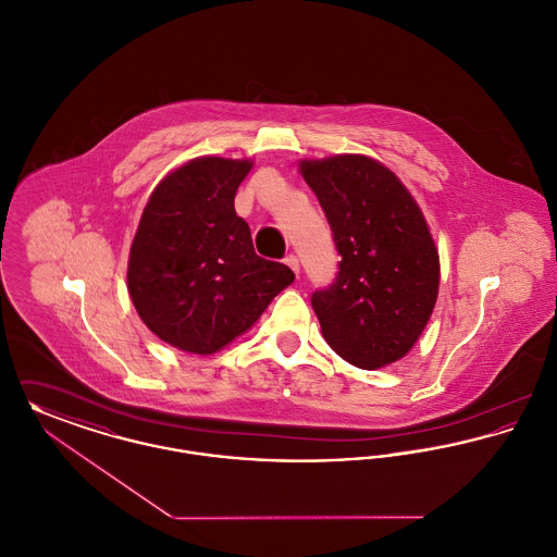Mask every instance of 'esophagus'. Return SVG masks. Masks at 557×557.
Instances as JSON below:
<instances>
[{
	"mask_svg": "<svg viewBox=\"0 0 557 557\" xmlns=\"http://www.w3.org/2000/svg\"><path fill=\"white\" fill-rule=\"evenodd\" d=\"M284 263L290 267L292 271L298 275V271H300V263H298V257L296 255H286V259H284Z\"/></svg>",
	"mask_w": 557,
	"mask_h": 557,
	"instance_id": "34e87169",
	"label": "esophagus"
}]
</instances>
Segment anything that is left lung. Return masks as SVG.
<instances>
[{"mask_svg": "<svg viewBox=\"0 0 557 557\" xmlns=\"http://www.w3.org/2000/svg\"><path fill=\"white\" fill-rule=\"evenodd\" d=\"M341 255L334 282L313 292L321 334L361 370L395 363L416 345L438 294V252L424 214L377 160H305Z\"/></svg>", "mask_w": 557, "mask_h": 557, "instance_id": "left-lung-1", "label": "left lung"}]
</instances>
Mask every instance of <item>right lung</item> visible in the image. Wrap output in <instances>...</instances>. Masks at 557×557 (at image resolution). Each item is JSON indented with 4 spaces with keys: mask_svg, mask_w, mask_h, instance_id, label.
Instances as JSON below:
<instances>
[{
    "mask_svg": "<svg viewBox=\"0 0 557 557\" xmlns=\"http://www.w3.org/2000/svg\"><path fill=\"white\" fill-rule=\"evenodd\" d=\"M248 160L194 159L152 191L133 238L127 284L141 321L175 348L211 355L244 334L290 267L255 252L234 198Z\"/></svg>",
    "mask_w": 557,
    "mask_h": 557,
    "instance_id": "add662e5",
    "label": "right lung"
}]
</instances>
